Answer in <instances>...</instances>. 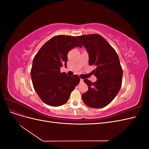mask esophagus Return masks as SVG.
I'll return each mask as SVG.
<instances>
[{
    "label": "esophagus",
    "instance_id": "esophagus-1",
    "mask_svg": "<svg viewBox=\"0 0 149 149\" xmlns=\"http://www.w3.org/2000/svg\"><path fill=\"white\" fill-rule=\"evenodd\" d=\"M80 83H83V79H80Z\"/></svg>",
    "mask_w": 149,
    "mask_h": 149
}]
</instances>
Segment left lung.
<instances>
[{"mask_svg":"<svg viewBox=\"0 0 149 149\" xmlns=\"http://www.w3.org/2000/svg\"><path fill=\"white\" fill-rule=\"evenodd\" d=\"M87 49L89 65H94L93 72L96 82L84 79L88 85L87 92L82 94L84 102L93 108H102L114 100L121 87L123 71L119 56L111 45L98 34L77 37Z\"/></svg>","mask_w":149,"mask_h":149,"instance_id":"left-lung-1","label":"left lung"}]
</instances>
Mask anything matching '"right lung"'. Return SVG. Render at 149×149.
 Masks as SVG:
<instances>
[{
  "mask_svg": "<svg viewBox=\"0 0 149 149\" xmlns=\"http://www.w3.org/2000/svg\"><path fill=\"white\" fill-rule=\"evenodd\" d=\"M77 47L82 45L76 37L56 35L45 43L34 57L31 81L35 91L46 104L63 105L79 83L77 75L68 76L60 72L61 66L67 67L68 53Z\"/></svg>",
  "mask_w": 149,
  "mask_h": 149,
  "instance_id": "add662e5",
  "label": "right lung"
}]
</instances>
